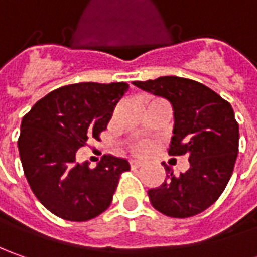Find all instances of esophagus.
<instances>
[{"instance_id":"esophagus-1","label":"esophagus","mask_w":257,"mask_h":257,"mask_svg":"<svg viewBox=\"0 0 257 257\" xmlns=\"http://www.w3.org/2000/svg\"><path fill=\"white\" fill-rule=\"evenodd\" d=\"M130 166H132V169H137V167L143 166V163L140 160H130Z\"/></svg>"}]
</instances>
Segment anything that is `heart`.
<instances>
[{
  "instance_id": "obj_1",
  "label": "heart",
  "mask_w": 257,
  "mask_h": 257,
  "mask_svg": "<svg viewBox=\"0 0 257 257\" xmlns=\"http://www.w3.org/2000/svg\"><path fill=\"white\" fill-rule=\"evenodd\" d=\"M152 147H153V143H152L150 140H146V139L136 140V142H133V143L130 144V150H132V153L139 154V156L149 153V152L152 150Z\"/></svg>"
}]
</instances>
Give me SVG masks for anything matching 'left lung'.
<instances>
[{"mask_svg": "<svg viewBox=\"0 0 257 257\" xmlns=\"http://www.w3.org/2000/svg\"><path fill=\"white\" fill-rule=\"evenodd\" d=\"M144 91L169 100L174 114L170 156H187L190 167L174 174L163 163L166 180L147 194L169 217H192L216 202L230 180L239 152V124L232 105L194 80L166 75L133 81Z\"/></svg>", "mask_w": 257, "mask_h": 257, "instance_id": "8db88e82", "label": "left lung"}]
</instances>
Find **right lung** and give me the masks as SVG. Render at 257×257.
Masks as SVG:
<instances>
[{
	"label": "right lung",
	"mask_w": 257,
	"mask_h": 257,
	"mask_svg": "<svg viewBox=\"0 0 257 257\" xmlns=\"http://www.w3.org/2000/svg\"><path fill=\"white\" fill-rule=\"evenodd\" d=\"M127 83L60 87L34 104L21 121L18 152L27 182L45 209L70 222H87L108 209L125 159L104 154L91 169L75 162L90 137L100 139Z\"/></svg>",
	"instance_id": "obj_1"
}]
</instances>
